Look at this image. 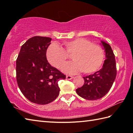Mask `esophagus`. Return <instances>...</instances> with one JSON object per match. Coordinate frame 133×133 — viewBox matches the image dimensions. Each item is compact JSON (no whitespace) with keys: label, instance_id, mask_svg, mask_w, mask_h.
<instances>
[{"label":"esophagus","instance_id":"esophagus-1","mask_svg":"<svg viewBox=\"0 0 133 133\" xmlns=\"http://www.w3.org/2000/svg\"><path fill=\"white\" fill-rule=\"evenodd\" d=\"M74 77L73 76H70V75H66V78L68 80H70V79H72Z\"/></svg>","mask_w":133,"mask_h":133}]
</instances>
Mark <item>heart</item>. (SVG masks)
Returning <instances> with one entry per match:
<instances>
[{
  "label": "heart",
  "instance_id": "1",
  "mask_svg": "<svg viewBox=\"0 0 133 133\" xmlns=\"http://www.w3.org/2000/svg\"><path fill=\"white\" fill-rule=\"evenodd\" d=\"M70 56L74 61L68 63L62 70L67 73L82 71L93 73L100 68L104 60V51L100 45L84 38H77L64 42L61 47L51 44L46 51L48 62L57 69L62 68Z\"/></svg>",
  "mask_w": 133,
  "mask_h": 133
}]
</instances>
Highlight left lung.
Wrapping results in <instances>:
<instances>
[{"label": "left lung", "mask_w": 133, "mask_h": 133, "mask_svg": "<svg viewBox=\"0 0 133 133\" xmlns=\"http://www.w3.org/2000/svg\"><path fill=\"white\" fill-rule=\"evenodd\" d=\"M102 43L106 57L103 68L93 75L83 77L84 84L76 89L78 95L86 100H95L102 98L111 89L116 77V63L113 51L109 44L103 41Z\"/></svg>", "instance_id": "left-lung-1"}]
</instances>
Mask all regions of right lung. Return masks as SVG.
I'll list each match as a JSON object with an SVG mask.
<instances>
[{"mask_svg": "<svg viewBox=\"0 0 133 133\" xmlns=\"http://www.w3.org/2000/svg\"><path fill=\"white\" fill-rule=\"evenodd\" d=\"M51 39L34 36L22 45L16 59V80L23 95L31 102L47 104L57 97L58 82L66 75L47 60L46 51Z\"/></svg>", "mask_w": 133, "mask_h": 133, "instance_id": "right-lung-1", "label": "right lung"}]
</instances>
